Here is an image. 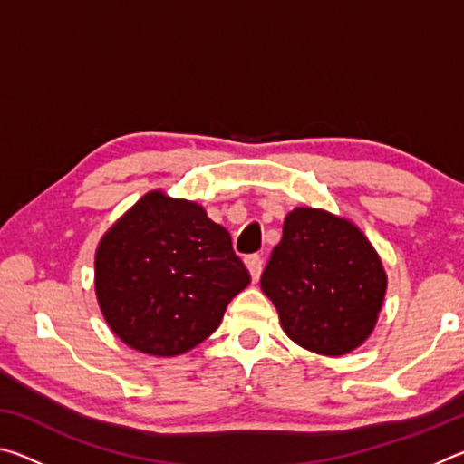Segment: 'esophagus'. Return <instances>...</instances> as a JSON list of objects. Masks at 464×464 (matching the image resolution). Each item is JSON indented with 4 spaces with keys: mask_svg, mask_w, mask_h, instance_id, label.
<instances>
[{
    "mask_svg": "<svg viewBox=\"0 0 464 464\" xmlns=\"http://www.w3.org/2000/svg\"><path fill=\"white\" fill-rule=\"evenodd\" d=\"M246 266H247V270H249V274H251V280H254V282L260 280L262 268H264V260H262V257L257 256V254L247 256V257H246Z\"/></svg>",
    "mask_w": 464,
    "mask_h": 464,
    "instance_id": "1",
    "label": "esophagus"
}]
</instances>
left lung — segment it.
Instances as JSON below:
<instances>
[{
  "label": "left lung",
  "mask_w": 464,
  "mask_h": 464,
  "mask_svg": "<svg viewBox=\"0 0 464 464\" xmlns=\"http://www.w3.org/2000/svg\"><path fill=\"white\" fill-rule=\"evenodd\" d=\"M260 285L290 340L317 354L342 356L372 334L387 274L354 223L298 207L285 218Z\"/></svg>",
  "instance_id": "1"
}]
</instances>
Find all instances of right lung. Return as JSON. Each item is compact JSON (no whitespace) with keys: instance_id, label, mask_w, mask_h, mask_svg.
I'll return each instance as SVG.
<instances>
[{"instance_id":"obj_1","label":"right lung","mask_w":464,"mask_h":464,"mask_svg":"<svg viewBox=\"0 0 464 464\" xmlns=\"http://www.w3.org/2000/svg\"><path fill=\"white\" fill-rule=\"evenodd\" d=\"M231 235L200 204L153 190L102 237L96 296L110 329L143 354L178 356L221 325L249 285Z\"/></svg>"}]
</instances>
